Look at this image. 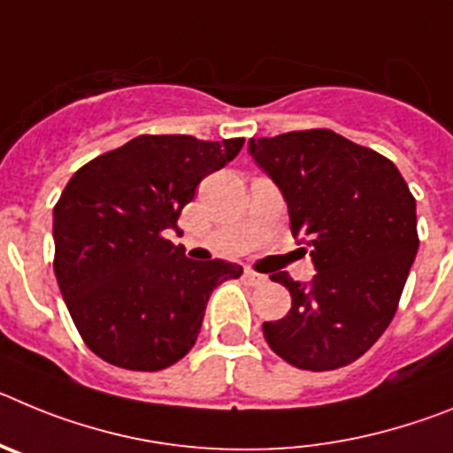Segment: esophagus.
<instances>
[{
    "label": "esophagus",
    "instance_id": "1",
    "mask_svg": "<svg viewBox=\"0 0 453 453\" xmlns=\"http://www.w3.org/2000/svg\"><path fill=\"white\" fill-rule=\"evenodd\" d=\"M245 281L250 283V286L258 288V286H265L267 276L265 274H258V272H254V270H245Z\"/></svg>",
    "mask_w": 453,
    "mask_h": 453
}]
</instances>
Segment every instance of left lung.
<instances>
[{"label": "left lung", "mask_w": 453, "mask_h": 453, "mask_svg": "<svg viewBox=\"0 0 453 453\" xmlns=\"http://www.w3.org/2000/svg\"><path fill=\"white\" fill-rule=\"evenodd\" d=\"M250 154L281 190L318 272L308 283L272 274L292 306L263 324L267 345L299 370L349 365L397 311L419 247L413 195L386 156L331 129L251 138Z\"/></svg>", "instance_id": "1"}]
</instances>
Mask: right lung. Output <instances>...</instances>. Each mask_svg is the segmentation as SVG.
<instances>
[{"label": "right lung", "mask_w": 453, "mask_h": 453, "mask_svg": "<svg viewBox=\"0 0 453 453\" xmlns=\"http://www.w3.org/2000/svg\"><path fill=\"white\" fill-rule=\"evenodd\" d=\"M242 145L245 138L138 135L74 172L54 208V274L99 358L156 372L192 349L211 292L242 267L190 261L165 231H179L199 181Z\"/></svg>", "instance_id": "obj_1"}]
</instances>
